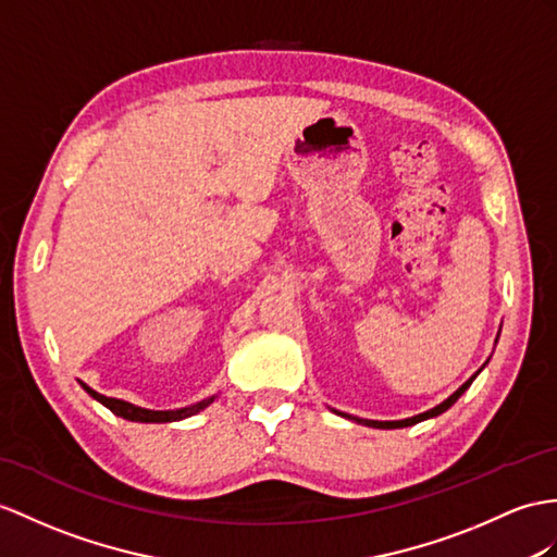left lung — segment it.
Masks as SVG:
<instances>
[{"label":"left lung","instance_id":"1","mask_svg":"<svg viewBox=\"0 0 557 557\" xmlns=\"http://www.w3.org/2000/svg\"><path fill=\"white\" fill-rule=\"evenodd\" d=\"M478 375V373H474ZM474 375L470 377L468 383H463L460 385L454 395L449 397V399H444L440 406H435V409H430V411H425V413H420V416H413V418H406V420H366V418H355V416H347V413H341V416H345V418H349V420H357V423H361V425H369V428H383V430H395V428H409V425H416V423H420V420H428V418H435V416H440V413H444L446 409H451V406L458 401V397L463 395V392L472 385V381H474ZM337 413V411H335Z\"/></svg>","mask_w":557,"mask_h":557}]
</instances>
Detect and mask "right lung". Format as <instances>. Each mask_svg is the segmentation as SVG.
<instances>
[{
	"label": "right lung",
	"mask_w": 557,
	"mask_h": 557,
	"mask_svg": "<svg viewBox=\"0 0 557 557\" xmlns=\"http://www.w3.org/2000/svg\"><path fill=\"white\" fill-rule=\"evenodd\" d=\"M85 389L87 395H91L97 401H101L106 409H111L115 416L125 418V420H134V423H174V420H182L188 416H196L198 411L206 409L214 401V397L206 399V401H198L194 406H186V409H176V411H151V409H141V406H134L129 401H122V399H113V397H103L99 392H94L89 385L79 383Z\"/></svg>",
	"instance_id": "add662e5"
}]
</instances>
